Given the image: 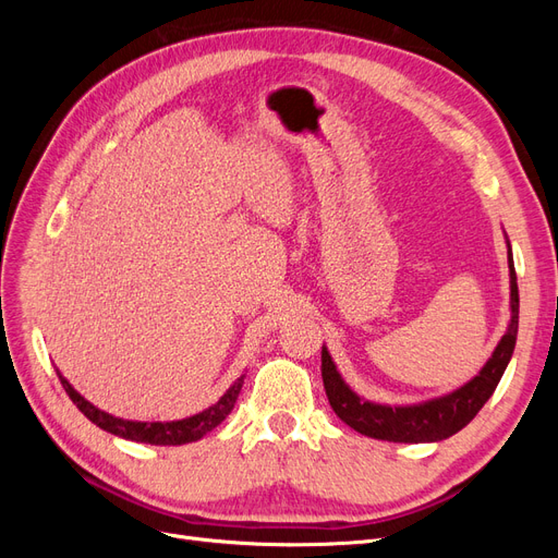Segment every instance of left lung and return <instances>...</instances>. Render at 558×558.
Wrapping results in <instances>:
<instances>
[{"mask_svg":"<svg viewBox=\"0 0 558 558\" xmlns=\"http://www.w3.org/2000/svg\"><path fill=\"white\" fill-rule=\"evenodd\" d=\"M508 260L512 320L508 332H505L502 340L498 342L494 356L488 359V363L482 367V373L475 379L461 386L459 391L442 398H435L421 404H408V408H388V404L361 400L353 393L342 381L340 373L335 369L330 353L324 347L320 349V377H324L326 396L332 412L361 435L388 442H437L465 428L484 408V402L494 396L517 344L519 289L512 253H508Z\"/></svg>","mask_w":558,"mask_h":558,"instance_id":"obj_1","label":"left lung"}]
</instances>
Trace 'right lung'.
Listing matches in <instances>:
<instances>
[{
  "instance_id": "right-lung-1",
  "label": "right lung",
  "mask_w": 558,
  "mask_h": 558,
  "mask_svg": "<svg viewBox=\"0 0 558 558\" xmlns=\"http://www.w3.org/2000/svg\"><path fill=\"white\" fill-rule=\"evenodd\" d=\"M58 377L64 386L66 396L72 398L76 408L86 414L95 426H99L107 433H113L118 437H125V440L144 442V445H185V442H195V440H199V437H205L232 412L234 402H238V396L242 391V384H244V377H240L228 388V393L214 404V408L199 412L195 416L181 418V421H167V424H160V421H156V424H144V421L116 418L102 410H97L95 404H90L86 398H81L70 386V381H66L60 373H58Z\"/></svg>"
}]
</instances>
